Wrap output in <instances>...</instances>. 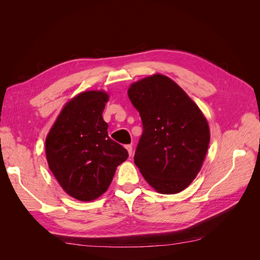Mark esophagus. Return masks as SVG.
<instances>
[{
  "mask_svg": "<svg viewBox=\"0 0 260 260\" xmlns=\"http://www.w3.org/2000/svg\"><path fill=\"white\" fill-rule=\"evenodd\" d=\"M125 148H127V151H128L129 155L131 156V155H132V145H131V144H128V145H125Z\"/></svg>",
  "mask_w": 260,
  "mask_h": 260,
  "instance_id": "1",
  "label": "esophagus"
}]
</instances>
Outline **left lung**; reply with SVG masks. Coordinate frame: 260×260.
I'll return each mask as SVG.
<instances>
[{
    "mask_svg": "<svg viewBox=\"0 0 260 260\" xmlns=\"http://www.w3.org/2000/svg\"><path fill=\"white\" fill-rule=\"evenodd\" d=\"M143 133L135 164L157 192L176 194L192 183L208 149L210 133L199 106L170 78L156 74L128 90Z\"/></svg>",
    "mask_w": 260,
    "mask_h": 260,
    "instance_id": "8db88e82",
    "label": "left lung"
}]
</instances>
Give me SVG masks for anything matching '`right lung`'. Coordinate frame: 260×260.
Wrapping results in <instances>:
<instances>
[{"label":"right lung","mask_w":260,"mask_h":260,"mask_svg":"<svg viewBox=\"0 0 260 260\" xmlns=\"http://www.w3.org/2000/svg\"><path fill=\"white\" fill-rule=\"evenodd\" d=\"M104 91L78 94L61 109L45 140L49 167L64 191L82 202L105 193L127 149L108 137Z\"/></svg>","instance_id":"add662e5"}]
</instances>
